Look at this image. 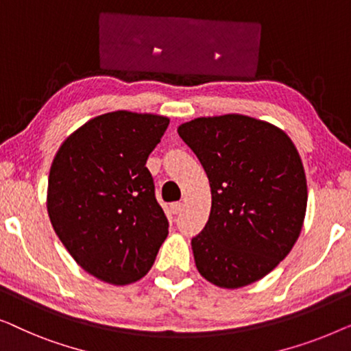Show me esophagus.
<instances>
[{
	"mask_svg": "<svg viewBox=\"0 0 351 351\" xmlns=\"http://www.w3.org/2000/svg\"><path fill=\"white\" fill-rule=\"evenodd\" d=\"M180 210H182V203H172L171 204V213L172 214H180Z\"/></svg>",
	"mask_w": 351,
	"mask_h": 351,
	"instance_id": "obj_1",
	"label": "esophagus"
}]
</instances>
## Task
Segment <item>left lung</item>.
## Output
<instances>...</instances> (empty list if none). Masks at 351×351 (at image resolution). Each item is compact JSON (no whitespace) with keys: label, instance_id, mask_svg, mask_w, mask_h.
Returning <instances> with one entry per match:
<instances>
[{"label":"left lung","instance_id":"8db88e82","mask_svg":"<svg viewBox=\"0 0 351 351\" xmlns=\"http://www.w3.org/2000/svg\"><path fill=\"white\" fill-rule=\"evenodd\" d=\"M208 174L213 206L191 239L206 280L237 289L270 273L299 238L306 179L281 129L244 114L196 118L177 129Z\"/></svg>","mask_w":351,"mask_h":351}]
</instances>
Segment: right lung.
I'll list each match as a JSON object with an SVG mask.
<instances>
[{"instance_id":"right-lung-1","label":"right lung","mask_w":351,"mask_h":351,"mask_svg":"<svg viewBox=\"0 0 351 351\" xmlns=\"http://www.w3.org/2000/svg\"><path fill=\"white\" fill-rule=\"evenodd\" d=\"M167 126L158 114H100L76 129L52 161V227L76 263L110 285L145 276L169 233L145 166Z\"/></svg>"}]
</instances>
